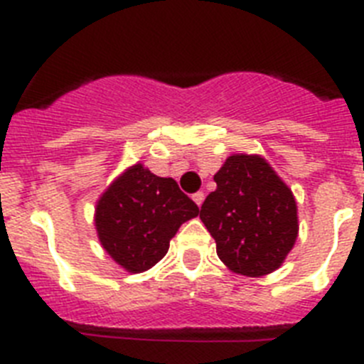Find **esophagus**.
I'll list each match as a JSON object with an SVG mask.
<instances>
[{
    "instance_id": "obj_1",
    "label": "esophagus",
    "mask_w": 364,
    "mask_h": 364,
    "mask_svg": "<svg viewBox=\"0 0 364 364\" xmlns=\"http://www.w3.org/2000/svg\"><path fill=\"white\" fill-rule=\"evenodd\" d=\"M204 197H205V195L202 191H197L195 195H193V200H195V204H197L198 208H200L202 202H204Z\"/></svg>"
}]
</instances>
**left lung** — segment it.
Wrapping results in <instances>:
<instances>
[{
	"label": "left lung",
	"mask_w": 364,
	"mask_h": 364,
	"mask_svg": "<svg viewBox=\"0 0 364 364\" xmlns=\"http://www.w3.org/2000/svg\"><path fill=\"white\" fill-rule=\"evenodd\" d=\"M217 189L200 208L218 259L235 273L275 272L299 233L294 193L259 154H231L213 176Z\"/></svg>",
	"instance_id": "8db88e82"
}]
</instances>
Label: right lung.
I'll list each match as a JSON object with an SVG mask.
<instances>
[{
    "label": "right lung",
    "instance_id": "right-lung-1",
    "mask_svg": "<svg viewBox=\"0 0 364 364\" xmlns=\"http://www.w3.org/2000/svg\"><path fill=\"white\" fill-rule=\"evenodd\" d=\"M198 205L173 178H162L142 164L125 169L96 202L100 244L131 273L153 268L169 250V240Z\"/></svg>",
    "mask_w": 364,
    "mask_h": 364
}]
</instances>
